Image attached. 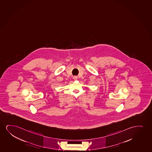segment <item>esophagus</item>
<instances>
[{
	"label": "esophagus",
	"instance_id": "34e87169",
	"mask_svg": "<svg viewBox=\"0 0 152 152\" xmlns=\"http://www.w3.org/2000/svg\"><path fill=\"white\" fill-rule=\"evenodd\" d=\"M77 78H78V77L76 76H75L73 77V79H75V80H76V79H77Z\"/></svg>",
	"mask_w": 152,
	"mask_h": 152
}]
</instances>
